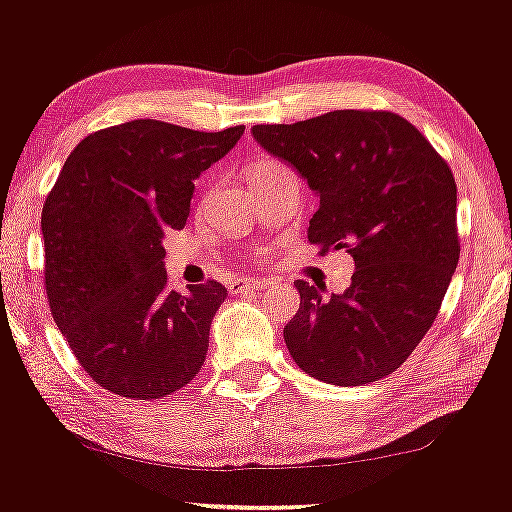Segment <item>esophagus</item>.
I'll return each mask as SVG.
<instances>
[{
    "label": "esophagus",
    "instance_id": "34e87169",
    "mask_svg": "<svg viewBox=\"0 0 512 512\" xmlns=\"http://www.w3.org/2000/svg\"><path fill=\"white\" fill-rule=\"evenodd\" d=\"M264 281H252V279H233L231 286H228V291L233 293V296H243V293H260L264 289Z\"/></svg>",
    "mask_w": 512,
    "mask_h": 512
}]
</instances>
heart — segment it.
<instances>
[{
    "instance_id": "b5f03b06",
    "label": "heart",
    "mask_w": 512,
    "mask_h": 512,
    "mask_svg": "<svg viewBox=\"0 0 512 512\" xmlns=\"http://www.w3.org/2000/svg\"><path fill=\"white\" fill-rule=\"evenodd\" d=\"M274 166H279V163H276V161H267V158H264V161H257V163H252V166L248 168V180L255 178V175H262V173H267V170H269V168H274Z\"/></svg>"
}]
</instances>
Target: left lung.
<instances>
[{
    "label": "left lung",
    "mask_w": 512,
    "mask_h": 512,
    "mask_svg": "<svg viewBox=\"0 0 512 512\" xmlns=\"http://www.w3.org/2000/svg\"><path fill=\"white\" fill-rule=\"evenodd\" d=\"M252 137L320 197L308 240L346 250L344 293L298 279L301 308L284 339L296 366L322 383L366 385L402 366L436 320L460 260L457 185L443 156L387 110H334L255 125Z\"/></svg>",
    "instance_id": "obj_1"
}]
</instances>
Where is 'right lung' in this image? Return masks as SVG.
Listing matches in <instances>:
<instances>
[{"instance_id": "right-lung-1", "label": "right lung", "mask_w": 512, "mask_h": 512, "mask_svg": "<svg viewBox=\"0 0 512 512\" xmlns=\"http://www.w3.org/2000/svg\"><path fill=\"white\" fill-rule=\"evenodd\" d=\"M243 132L132 120L88 134L64 161L40 219L45 291L76 361L103 390L158 399L202 370L226 286L170 291L163 236L185 228L195 180Z\"/></svg>"}]
</instances>
